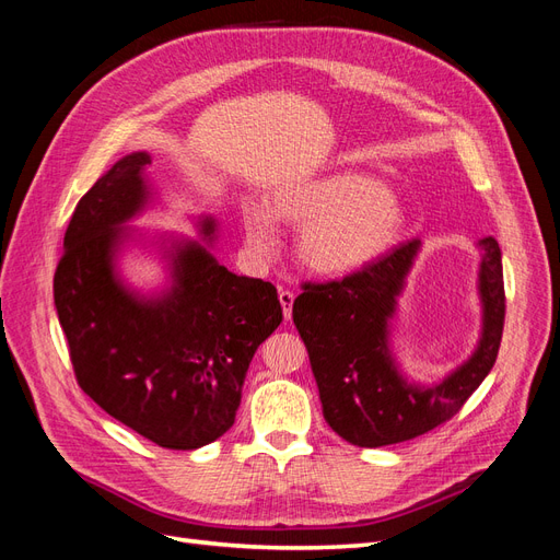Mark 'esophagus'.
I'll use <instances>...</instances> for the list:
<instances>
[{"label":"esophagus","mask_w":560,"mask_h":560,"mask_svg":"<svg viewBox=\"0 0 560 560\" xmlns=\"http://www.w3.org/2000/svg\"><path fill=\"white\" fill-rule=\"evenodd\" d=\"M280 306L284 313V319H292V306H294V292L290 290H280Z\"/></svg>","instance_id":"1"}]
</instances>
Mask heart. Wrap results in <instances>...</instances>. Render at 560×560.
Masks as SVG:
<instances>
[{"label": "heart", "instance_id": "obj_1", "mask_svg": "<svg viewBox=\"0 0 560 560\" xmlns=\"http://www.w3.org/2000/svg\"><path fill=\"white\" fill-rule=\"evenodd\" d=\"M303 229L299 259L319 276H350L381 259L404 229L395 194L360 173L338 171L287 182L270 194L268 208L245 202L243 231L254 254L270 257L280 247L278 226Z\"/></svg>", "mask_w": 560, "mask_h": 560}]
</instances>
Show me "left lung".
<instances>
[{"mask_svg":"<svg viewBox=\"0 0 560 560\" xmlns=\"http://www.w3.org/2000/svg\"><path fill=\"white\" fill-rule=\"evenodd\" d=\"M481 334L474 352L436 383H413L393 352V322L420 241L338 282L303 284L292 317L306 343L322 413L346 442L378 448L442 425L493 369L504 325L502 252L493 235L477 243Z\"/></svg>","mask_w":560,"mask_h":560,"instance_id":"8db88e82","label":"left lung"}]
</instances>
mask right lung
Returning <instances> with one entry per match:
<instances>
[{
    "label": "right lung",
    "mask_w": 560,
    "mask_h": 560,
    "mask_svg": "<svg viewBox=\"0 0 560 560\" xmlns=\"http://www.w3.org/2000/svg\"><path fill=\"white\" fill-rule=\"evenodd\" d=\"M147 151L118 159L79 200L54 278L74 374L100 409L173 451H194L235 420L254 352L282 322L276 287L235 276L214 257L217 222L196 219L200 238L128 226L154 206ZM149 244L166 282L142 293L117 259Z\"/></svg>",
    "instance_id": "1"
}]
</instances>
